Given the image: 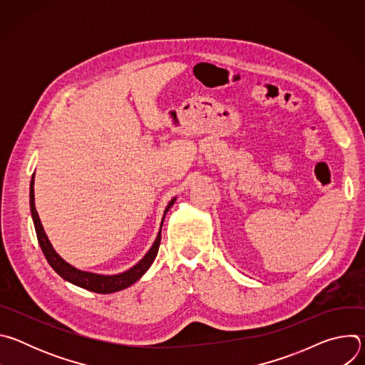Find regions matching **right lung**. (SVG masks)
Instances as JSON below:
<instances>
[{"mask_svg":"<svg viewBox=\"0 0 365 365\" xmlns=\"http://www.w3.org/2000/svg\"><path fill=\"white\" fill-rule=\"evenodd\" d=\"M176 196L169 202V205L166 206L165 214H163V220L160 224V231L155 237L153 245L150 247V250L145 252V255L140 259V262L133 266L131 269L118 273V274H98V273H92V272H85V270H79L75 266L69 264L66 259H63L56 250L51 245L48 237L44 232V228L41 225V221L38 218V214L36 211V205H34V175L31 178L30 182V211H31V218H33V224H34V230L37 234V241L40 244V248L47 259V263L50 264V267L53 269L63 280L86 289L89 292H95V293H101V294H108V293H114V292H120L124 290L127 287H130L131 284H134L137 280H140L143 277V274L150 269V266L153 264L155 255L159 252V247H160V240H162V227H163V221L165 217L168 214V211L172 207V205L175 203Z\"/></svg>","mask_w":365,"mask_h":365,"instance_id":"obj_1","label":"right lung"}]
</instances>
